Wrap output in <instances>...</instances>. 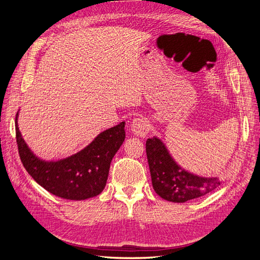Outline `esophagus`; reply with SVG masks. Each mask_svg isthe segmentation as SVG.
I'll list each match as a JSON object with an SVG mask.
<instances>
[{"instance_id":"34e87169","label":"esophagus","mask_w":260,"mask_h":260,"mask_svg":"<svg viewBox=\"0 0 260 260\" xmlns=\"http://www.w3.org/2000/svg\"><path fill=\"white\" fill-rule=\"evenodd\" d=\"M133 135L139 137H145L148 132V123L144 118H136L130 124Z\"/></svg>"}]
</instances>
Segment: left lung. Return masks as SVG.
<instances>
[{"instance_id": "8db88e82", "label": "left lung", "mask_w": 260, "mask_h": 260, "mask_svg": "<svg viewBox=\"0 0 260 260\" xmlns=\"http://www.w3.org/2000/svg\"><path fill=\"white\" fill-rule=\"evenodd\" d=\"M146 155L153 188L166 201L184 203L199 199L222 183V179L219 177H200L181 168L156 137L147 139Z\"/></svg>"}]
</instances>
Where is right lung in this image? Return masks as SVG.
<instances>
[{
    "instance_id": "1",
    "label": "right lung",
    "mask_w": 260,
    "mask_h": 260,
    "mask_svg": "<svg viewBox=\"0 0 260 260\" xmlns=\"http://www.w3.org/2000/svg\"><path fill=\"white\" fill-rule=\"evenodd\" d=\"M16 142L23 167L37 183L58 198L82 201L104 190L113 157L123 143L124 121L109 128L78 152L57 161L42 160L31 152L17 124Z\"/></svg>"
}]
</instances>
